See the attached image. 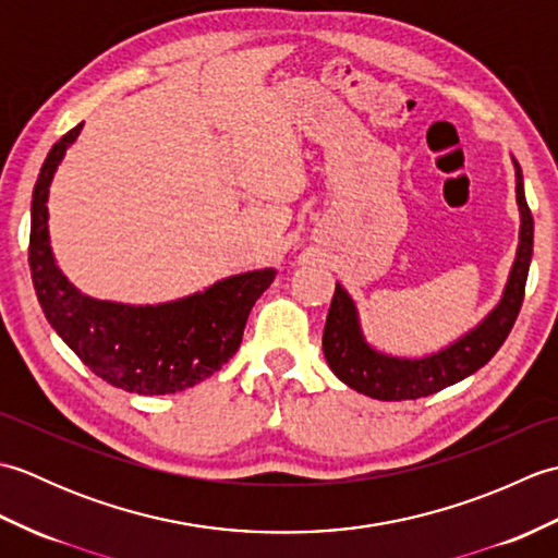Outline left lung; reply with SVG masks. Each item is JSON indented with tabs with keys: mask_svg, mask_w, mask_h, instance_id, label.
I'll return each mask as SVG.
<instances>
[{
	"mask_svg": "<svg viewBox=\"0 0 558 558\" xmlns=\"http://www.w3.org/2000/svg\"><path fill=\"white\" fill-rule=\"evenodd\" d=\"M513 165L520 208V244L504 298L496 304V310L475 330H470L468 336H462L446 350L422 360H400L388 357V354L366 345L357 322V310H354L350 294L336 286L324 328V354L328 366L342 384L376 400H417L475 374L480 366L487 364L499 352L504 340L511 333L520 306H523L532 260V240H535L532 236L535 234V222H532V213L525 201L523 172H520V165L515 160Z\"/></svg>",
	"mask_w": 558,
	"mask_h": 558,
	"instance_id": "1",
	"label": "left lung"
}]
</instances>
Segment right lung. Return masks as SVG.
<instances>
[{"label": "right lung", "instance_id": "1", "mask_svg": "<svg viewBox=\"0 0 558 558\" xmlns=\"http://www.w3.org/2000/svg\"><path fill=\"white\" fill-rule=\"evenodd\" d=\"M81 126L47 153L33 189L28 266L35 294L57 336L102 381L138 396L180 393L216 374L236 352L248 312L276 270L242 272L206 292L158 306L100 302L81 294L54 264L45 206L57 165Z\"/></svg>", "mask_w": 558, "mask_h": 558}]
</instances>
